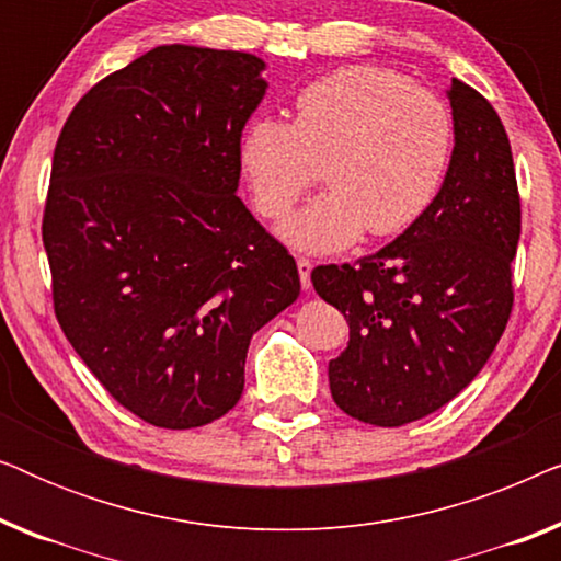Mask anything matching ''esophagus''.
<instances>
[{
    "label": "esophagus",
    "instance_id": "1",
    "mask_svg": "<svg viewBox=\"0 0 561 561\" xmlns=\"http://www.w3.org/2000/svg\"><path fill=\"white\" fill-rule=\"evenodd\" d=\"M296 267H298V278H301V286H304V288H311V271H313L311 260L298 257Z\"/></svg>",
    "mask_w": 561,
    "mask_h": 561
}]
</instances>
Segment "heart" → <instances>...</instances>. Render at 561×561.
<instances>
[{
  "mask_svg": "<svg viewBox=\"0 0 561 561\" xmlns=\"http://www.w3.org/2000/svg\"><path fill=\"white\" fill-rule=\"evenodd\" d=\"M296 119L255 117L240 163L255 209L280 219L319 175L327 194L278 227L298 252H336L365 234L390 237L424 217L455 150L449 106L405 76L347 66L298 91Z\"/></svg>",
  "mask_w": 561,
  "mask_h": 561,
  "instance_id": "obj_1",
  "label": "heart"
}]
</instances>
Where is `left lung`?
Returning <instances> with one entry per match:
<instances>
[{
  "label": "left lung",
  "mask_w": 561,
  "mask_h": 561,
  "mask_svg": "<svg viewBox=\"0 0 561 561\" xmlns=\"http://www.w3.org/2000/svg\"><path fill=\"white\" fill-rule=\"evenodd\" d=\"M447 99L455 150L424 217L375 255L311 273L350 324L329 363L332 398L373 426L411 424L462 393L511 317L520 202L508 135L467 83L451 79Z\"/></svg>",
  "instance_id": "8db88e82"
}]
</instances>
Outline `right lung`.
<instances>
[{
    "instance_id": "obj_1",
    "label": "right lung",
    "mask_w": 561,
    "mask_h": 561,
    "mask_svg": "<svg viewBox=\"0 0 561 561\" xmlns=\"http://www.w3.org/2000/svg\"><path fill=\"white\" fill-rule=\"evenodd\" d=\"M265 60L160 45L99 81L53 152L43 244L58 324L96 380L163 428L240 401L252 334L301 294L240 188Z\"/></svg>"
}]
</instances>
